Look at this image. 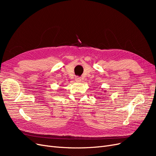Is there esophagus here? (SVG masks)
Masks as SVG:
<instances>
[{
	"mask_svg": "<svg viewBox=\"0 0 156 156\" xmlns=\"http://www.w3.org/2000/svg\"><path fill=\"white\" fill-rule=\"evenodd\" d=\"M81 77H78V76H77V77H75V81L76 82H81Z\"/></svg>",
	"mask_w": 156,
	"mask_h": 156,
	"instance_id": "1",
	"label": "esophagus"
}]
</instances>
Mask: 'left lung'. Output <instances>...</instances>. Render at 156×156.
<instances>
[{"label": "left lung", "mask_w": 156, "mask_h": 156, "mask_svg": "<svg viewBox=\"0 0 156 156\" xmlns=\"http://www.w3.org/2000/svg\"><path fill=\"white\" fill-rule=\"evenodd\" d=\"M103 91H104V92H106V91H105V90H103Z\"/></svg>", "instance_id": "8db88e82"}]
</instances>
